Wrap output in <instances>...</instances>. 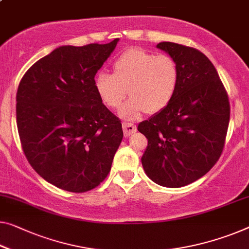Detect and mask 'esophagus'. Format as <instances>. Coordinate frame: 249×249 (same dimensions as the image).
Masks as SVG:
<instances>
[{
    "label": "esophagus",
    "instance_id": "obj_1",
    "mask_svg": "<svg viewBox=\"0 0 249 249\" xmlns=\"http://www.w3.org/2000/svg\"><path fill=\"white\" fill-rule=\"evenodd\" d=\"M123 132L124 136L127 137L136 132V126L132 123H123Z\"/></svg>",
    "mask_w": 249,
    "mask_h": 249
}]
</instances>
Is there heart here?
<instances>
[{
	"label": "heart",
	"mask_w": 249,
	"mask_h": 249,
	"mask_svg": "<svg viewBox=\"0 0 249 249\" xmlns=\"http://www.w3.org/2000/svg\"><path fill=\"white\" fill-rule=\"evenodd\" d=\"M114 73L99 72L96 91L109 108H118L126 95L131 98L120 109L124 120H136L142 113L157 114L171 103L179 85V69L166 54L142 48L124 51L113 65Z\"/></svg>",
	"instance_id": "1"
}]
</instances>
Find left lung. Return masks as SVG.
<instances>
[{
	"label": "left lung",
	"mask_w": 249,
	"mask_h": 249,
	"mask_svg": "<svg viewBox=\"0 0 249 249\" xmlns=\"http://www.w3.org/2000/svg\"><path fill=\"white\" fill-rule=\"evenodd\" d=\"M179 69L171 103L137 126L147 139L142 165L153 182L180 188L195 182L219 160L231 117L227 91L214 66L191 47L160 42Z\"/></svg>",
	"instance_id": "1"
}]
</instances>
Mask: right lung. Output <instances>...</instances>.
Wrapping results in <instances>:
<instances>
[{
    "label": "right lung",
    "instance_id": "right-lung-1",
    "mask_svg": "<svg viewBox=\"0 0 249 249\" xmlns=\"http://www.w3.org/2000/svg\"><path fill=\"white\" fill-rule=\"evenodd\" d=\"M118 40L59 47L30 67L18 85L17 125L25 157L62 190L98 187L123 139L121 121L95 88L96 72Z\"/></svg>",
    "mask_w": 249,
    "mask_h": 249
}]
</instances>
